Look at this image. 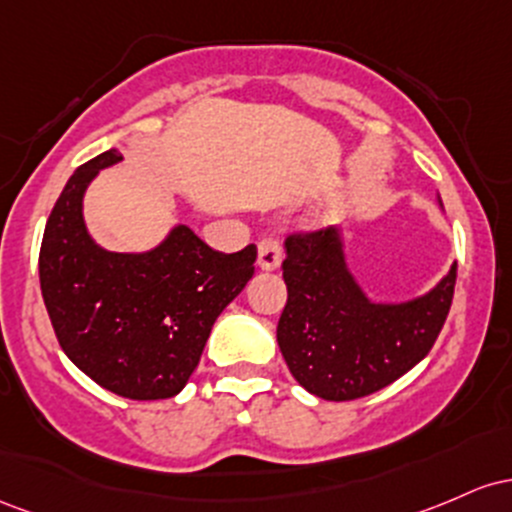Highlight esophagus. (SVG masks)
Returning a JSON list of instances; mask_svg holds the SVG:
<instances>
[{
  "mask_svg": "<svg viewBox=\"0 0 512 512\" xmlns=\"http://www.w3.org/2000/svg\"><path fill=\"white\" fill-rule=\"evenodd\" d=\"M283 261V246L275 237H263L258 241V268L261 271H275Z\"/></svg>",
  "mask_w": 512,
  "mask_h": 512,
  "instance_id": "1",
  "label": "esophagus"
}]
</instances>
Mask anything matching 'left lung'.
<instances>
[{
    "mask_svg": "<svg viewBox=\"0 0 512 512\" xmlns=\"http://www.w3.org/2000/svg\"><path fill=\"white\" fill-rule=\"evenodd\" d=\"M285 254L278 346L309 394L350 401L380 392L433 348L455 295L457 263L423 295L375 302L350 271L338 227L290 237Z\"/></svg>",
    "mask_w": 512,
    "mask_h": 512,
    "instance_id": "1",
    "label": "left lung"
}]
</instances>
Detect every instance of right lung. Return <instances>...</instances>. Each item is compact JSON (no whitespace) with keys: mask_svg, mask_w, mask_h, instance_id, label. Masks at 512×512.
<instances>
[{"mask_svg":"<svg viewBox=\"0 0 512 512\" xmlns=\"http://www.w3.org/2000/svg\"><path fill=\"white\" fill-rule=\"evenodd\" d=\"M118 147L79 166L40 244V292L57 341L84 375L135 401L176 396L200 363L212 324L254 275L256 246L210 249L174 225L147 251H108L84 222V195Z\"/></svg>","mask_w":512,"mask_h":512,"instance_id":"obj_1","label":"right lung"}]
</instances>
